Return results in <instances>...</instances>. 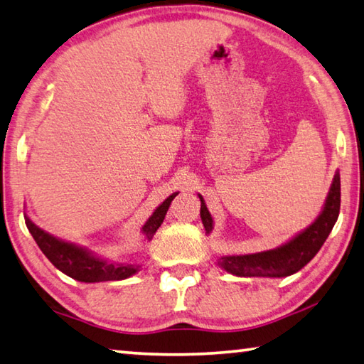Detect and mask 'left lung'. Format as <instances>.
<instances>
[{"instance_id":"left-lung-1","label":"left lung","mask_w":364,"mask_h":364,"mask_svg":"<svg viewBox=\"0 0 364 364\" xmlns=\"http://www.w3.org/2000/svg\"><path fill=\"white\" fill-rule=\"evenodd\" d=\"M201 200V220L208 232L212 231V217ZM341 209V179L339 174L334 176L330 195L326 198L325 209L320 217L309 228L301 232L290 242L279 247V249L267 250L253 255L239 257H222L218 266L223 267L239 277H287L298 272L311 259L317 255L320 247L326 241L333 226L339 217Z\"/></svg>"}]
</instances>
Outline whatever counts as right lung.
Here are the masks:
<instances>
[{
  "label": "right lung",
  "instance_id": "add662e5",
  "mask_svg": "<svg viewBox=\"0 0 364 364\" xmlns=\"http://www.w3.org/2000/svg\"><path fill=\"white\" fill-rule=\"evenodd\" d=\"M176 195L177 193H173L168 200H164L163 204L156 208L152 217L146 222V225H144L142 231L149 241L154 237L156 230H159V226L163 223L164 215H166V212L169 209V204L174 200ZM25 223L26 228L30 230L31 236L34 237V241L39 245V249L50 259V263L61 272H65L66 276H70L75 280H80V282L122 280L133 276L134 272L139 271V266L109 263L105 262V259L93 257L92 253L80 249V247L60 241V239L47 235L46 231L38 228L30 218H26Z\"/></svg>",
  "mask_w": 364,
  "mask_h": 364
}]
</instances>
